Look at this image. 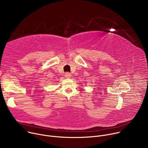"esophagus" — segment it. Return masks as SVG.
Listing matches in <instances>:
<instances>
[{
	"label": "esophagus",
	"mask_w": 148,
	"mask_h": 148,
	"mask_svg": "<svg viewBox=\"0 0 148 148\" xmlns=\"http://www.w3.org/2000/svg\"><path fill=\"white\" fill-rule=\"evenodd\" d=\"M71 74H70L69 73H66L65 74V77H66V78H71Z\"/></svg>",
	"instance_id": "34e87169"
}]
</instances>
